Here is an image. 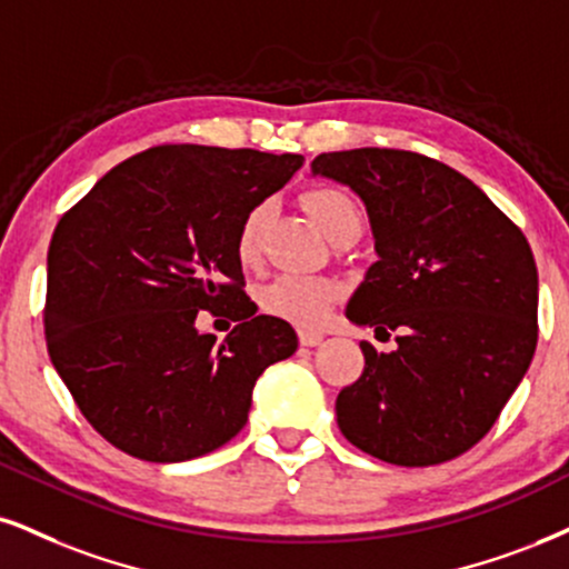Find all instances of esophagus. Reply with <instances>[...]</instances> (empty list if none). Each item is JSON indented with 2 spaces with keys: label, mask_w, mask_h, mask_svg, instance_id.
I'll use <instances>...</instances> for the list:
<instances>
[{
  "label": "esophagus",
  "mask_w": 569,
  "mask_h": 569,
  "mask_svg": "<svg viewBox=\"0 0 569 569\" xmlns=\"http://www.w3.org/2000/svg\"><path fill=\"white\" fill-rule=\"evenodd\" d=\"M298 340H300V346L313 348V346H319L321 340H325V335H321V332H313V329H300V332H298Z\"/></svg>",
  "instance_id": "esophagus-1"
}]
</instances>
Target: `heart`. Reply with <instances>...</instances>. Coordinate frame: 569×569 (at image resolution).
<instances>
[{"mask_svg": "<svg viewBox=\"0 0 569 569\" xmlns=\"http://www.w3.org/2000/svg\"><path fill=\"white\" fill-rule=\"evenodd\" d=\"M303 208L329 240L356 231L359 234L363 216L359 202L340 184H313L303 192ZM269 216L266 206H252L242 216L234 237V252L242 263H252L261 248V231ZM340 296V287L325 277H300V273H282L271 279L261 290V306L271 317L290 321L298 327H319L327 319L329 308Z\"/></svg>", "mask_w": 569, "mask_h": 569, "instance_id": "obj_1", "label": "heart"}]
</instances>
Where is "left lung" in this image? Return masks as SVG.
Segmentation results:
<instances>
[{
  "instance_id": "1",
  "label": "left lung",
  "mask_w": 569,
  "mask_h": 569,
  "mask_svg": "<svg viewBox=\"0 0 569 569\" xmlns=\"http://www.w3.org/2000/svg\"><path fill=\"white\" fill-rule=\"evenodd\" d=\"M313 173L367 206L380 261L348 319L396 332L340 390L338 425L363 453L398 467L456 459L488 435L538 342V269L525 234L478 184L419 152H321Z\"/></svg>"
}]
</instances>
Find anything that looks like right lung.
<instances>
[{
    "mask_svg": "<svg viewBox=\"0 0 569 569\" xmlns=\"http://www.w3.org/2000/svg\"><path fill=\"white\" fill-rule=\"evenodd\" d=\"M303 166L202 144H158L118 163L54 227L44 335L87 422L123 453L187 461L248 422L256 380L296 353V329L256 317L234 237L242 216ZM200 310L238 326L216 343Z\"/></svg>",
    "mask_w": 569,
    "mask_h": 569,
    "instance_id": "1",
    "label": "right lung"
}]
</instances>
